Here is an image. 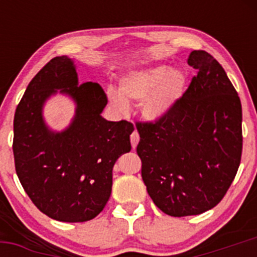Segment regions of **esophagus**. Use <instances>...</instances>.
<instances>
[{
    "label": "esophagus",
    "instance_id": "obj_1",
    "mask_svg": "<svg viewBox=\"0 0 257 257\" xmlns=\"http://www.w3.org/2000/svg\"><path fill=\"white\" fill-rule=\"evenodd\" d=\"M131 143H132V147H133V149H136L137 145L139 143V134L137 131H134L133 133L131 134Z\"/></svg>",
    "mask_w": 257,
    "mask_h": 257
}]
</instances>
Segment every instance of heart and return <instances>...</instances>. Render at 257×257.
Instances as JSON below:
<instances>
[{
    "instance_id": "obj_1",
    "label": "heart",
    "mask_w": 257,
    "mask_h": 257,
    "mask_svg": "<svg viewBox=\"0 0 257 257\" xmlns=\"http://www.w3.org/2000/svg\"><path fill=\"white\" fill-rule=\"evenodd\" d=\"M186 84V74L168 64L134 69L119 79L118 92L108 90V103L114 112L125 114L129 103L142 102V116L149 123L159 124L175 112L185 94Z\"/></svg>"
}]
</instances>
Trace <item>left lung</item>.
<instances>
[{
    "instance_id": "obj_1",
    "label": "left lung",
    "mask_w": 257,
    "mask_h": 257,
    "mask_svg": "<svg viewBox=\"0 0 257 257\" xmlns=\"http://www.w3.org/2000/svg\"><path fill=\"white\" fill-rule=\"evenodd\" d=\"M198 71L169 119L138 123L142 178L155 205L170 216L199 215L221 201L241 160V102L219 62L193 51Z\"/></svg>"
}]
</instances>
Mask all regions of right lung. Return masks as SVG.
<instances>
[{"instance_id": "right-lung-1", "label": "right lung", "mask_w": 257, "mask_h": 257, "mask_svg": "<svg viewBox=\"0 0 257 257\" xmlns=\"http://www.w3.org/2000/svg\"><path fill=\"white\" fill-rule=\"evenodd\" d=\"M62 94L75 115L62 131L45 123L43 109ZM108 99L98 83L79 84L74 61L54 57L30 82L14 120L17 177L36 206L54 220L83 222L97 216L112 193L113 167L131 152L133 124L102 116Z\"/></svg>"}]
</instances>
